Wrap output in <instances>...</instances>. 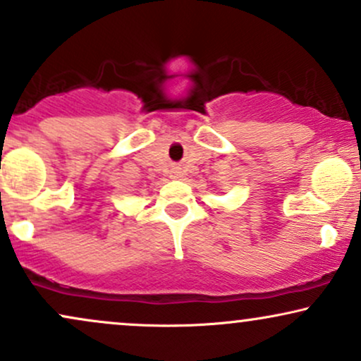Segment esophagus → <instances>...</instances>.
I'll list each match as a JSON object with an SVG mask.
<instances>
[{
    "label": "esophagus",
    "instance_id": "obj_1",
    "mask_svg": "<svg viewBox=\"0 0 361 361\" xmlns=\"http://www.w3.org/2000/svg\"><path fill=\"white\" fill-rule=\"evenodd\" d=\"M169 176H171L173 180H180V178L183 176V171H181L180 166H173L171 171H169Z\"/></svg>",
    "mask_w": 361,
    "mask_h": 361
}]
</instances>
